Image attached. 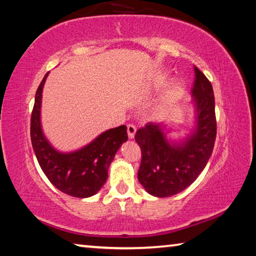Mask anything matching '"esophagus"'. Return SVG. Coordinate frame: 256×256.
<instances>
[{
    "label": "esophagus",
    "mask_w": 256,
    "mask_h": 256,
    "mask_svg": "<svg viewBox=\"0 0 256 256\" xmlns=\"http://www.w3.org/2000/svg\"><path fill=\"white\" fill-rule=\"evenodd\" d=\"M136 125L128 124V138H133L134 136H136Z\"/></svg>",
    "instance_id": "esophagus-1"
}]
</instances>
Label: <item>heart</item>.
<instances>
[{
	"mask_svg": "<svg viewBox=\"0 0 256 256\" xmlns=\"http://www.w3.org/2000/svg\"><path fill=\"white\" fill-rule=\"evenodd\" d=\"M168 79H170V78H168L166 73H160V74L156 76L154 79L149 82L148 90H150V92H156V90L162 89L164 86L167 84ZM182 92H183V84H182V82H175V84L170 86V90H168L167 94H164L162 102L159 106V110L162 112L170 110V108L180 98Z\"/></svg>",
	"mask_w": 256,
	"mask_h": 256,
	"instance_id": "obj_1",
	"label": "heart"
}]
</instances>
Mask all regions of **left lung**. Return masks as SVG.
<instances>
[{"label":"left lung","mask_w":256,"mask_h":256,"mask_svg":"<svg viewBox=\"0 0 256 256\" xmlns=\"http://www.w3.org/2000/svg\"><path fill=\"white\" fill-rule=\"evenodd\" d=\"M192 94L196 108V128L182 144H170L160 124L138 128L136 141L141 148L138 182L151 196L167 198L182 192L204 170L214 146L216 120L211 82L194 66Z\"/></svg>","instance_id":"1"}]
</instances>
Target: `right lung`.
Here are the masks:
<instances>
[{"label": "right lung", "instance_id": "add662e5", "mask_svg": "<svg viewBox=\"0 0 256 256\" xmlns=\"http://www.w3.org/2000/svg\"><path fill=\"white\" fill-rule=\"evenodd\" d=\"M48 72L38 86L30 122V136L40 166L47 178L60 192L74 198L96 194L108 177V167L120 144L128 140L126 126L107 130L97 138L74 152L56 151L46 140L40 125L42 86Z\"/></svg>", "mask_w": 256, "mask_h": 256}]
</instances>
